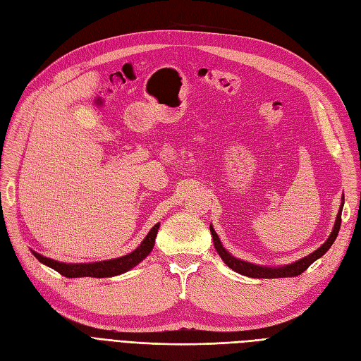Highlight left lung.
I'll use <instances>...</instances> for the list:
<instances>
[{"instance_id":"8db88e82","label":"left lung","mask_w":361,"mask_h":361,"mask_svg":"<svg viewBox=\"0 0 361 361\" xmlns=\"http://www.w3.org/2000/svg\"><path fill=\"white\" fill-rule=\"evenodd\" d=\"M343 203H345V197L342 195V203L341 207H338V212L336 216V221H334V227L330 233V236L326 238V241L318 248L314 250L313 253L304 256L302 259H298L292 262V264L288 265H281V267H264V265H255V264H250L247 260H241L235 256H232L228 251L223 247L220 238H218L216 232L214 231L212 224L209 226L211 228V233H212V241H214V247L216 250V253L220 255V257L223 259L224 264L233 269L238 274H243L245 277H253V279H281V277H295V276H300L301 272H304L307 269L314 260H318L319 257H322L326 251L330 250V247L333 245L334 239L338 235V228H341V223H342V209H343Z\"/></svg>"}]
</instances>
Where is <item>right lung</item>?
<instances>
[{
  "label": "right lung",
  "instance_id": "1",
  "mask_svg": "<svg viewBox=\"0 0 361 361\" xmlns=\"http://www.w3.org/2000/svg\"><path fill=\"white\" fill-rule=\"evenodd\" d=\"M159 223H157L154 227L150 228L146 238L134 251L122 256V257H116V259H108V260H99V262H89V264H66V262H59L49 257L42 256L36 253L35 250H31V253L35 255L39 262H42L43 265H47L52 268L54 271L60 272L61 276L69 277V279H76V277H96V279H104V277H114L120 276L123 272L133 269L137 267L141 260H145L150 251L154 250L155 245V239L158 235V228Z\"/></svg>",
  "mask_w": 361,
  "mask_h": 361
}]
</instances>
